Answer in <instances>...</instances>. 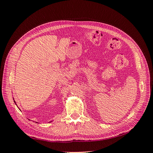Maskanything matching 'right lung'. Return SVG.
<instances>
[{"instance_id": "obj_1", "label": "right lung", "mask_w": 153, "mask_h": 153, "mask_svg": "<svg viewBox=\"0 0 153 153\" xmlns=\"http://www.w3.org/2000/svg\"><path fill=\"white\" fill-rule=\"evenodd\" d=\"M14 102H15V101H14Z\"/></svg>"}]
</instances>
